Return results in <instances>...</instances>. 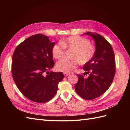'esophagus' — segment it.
<instances>
[{"label": "esophagus", "instance_id": "obj_1", "mask_svg": "<svg viewBox=\"0 0 130 130\" xmlns=\"http://www.w3.org/2000/svg\"><path fill=\"white\" fill-rule=\"evenodd\" d=\"M63 74H64V75L65 76H68V75H69V73H64Z\"/></svg>", "mask_w": 130, "mask_h": 130}]
</instances>
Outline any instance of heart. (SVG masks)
I'll use <instances>...</instances> for the list:
<instances>
[{
    "label": "heart",
    "mask_w": 130,
    "mask_h": 130,
    "mask_svg": "<svg viewBox=\"0 0 130 130\" xmlns=\"http://www.w3.org/2000/svg\"><path fill=\"white\" fill-rule=\"evenodd\" d=\"M60 44H55L52 49L53 57L58 60L63 57L65 48L74 50L73 60L63 59L56 64L58 70L64 73H69L79 64H86L91 61L95 55V47L88 38L78 36H72L60 41Z\"/></svg>",
    "instance_id": "heart-1"
}]
</instances>
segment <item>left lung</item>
I'll use <instances>...</instances> for the list:
<instances>
[{
    "label": "left lung",
    "instance_id": "8db88e82",
    "mask_svg": "<svg viewBox=\"0 0 130 130\" xmlns=\"http://www.w3.org/2000/svg\"><path fill=\"white\" fill-rule=\"evenodd\" d=\"M84 34L94 39L96 52L92 60L84 66V75L77 74L75 89L80 96L89 100L103 95L111 85L116 74V59L111 44L103 36L92 32ZM87 73L89 76L85 78Z\"/></svg>",
    "mask_w": 130,
    "mask_h": 130
}]
</instances>
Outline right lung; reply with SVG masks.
I'll use <instances>...</instances> for the list:
<instances>
[{
  "mask_svg": "<svg viewBox=\"0 0 130 130\" xmlns=\"http://www.w3.org/2000/svg\"><path fill=\"white\" fill-rule=\"evenodd\" d=\"M52 42L46 35L31 36L17 45L12 56V75L17 87L27 99L46 103L56 94L62 72H50L55 63ZM46 74H45V73Z\"/></svg>",
  "mask_w": 130,
  "mask_h": 130,
  "instance_id": "obj_1",
  "label": "right lung"
}]
</instances>
